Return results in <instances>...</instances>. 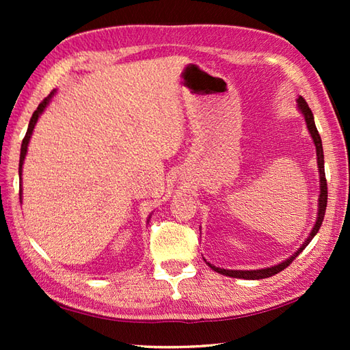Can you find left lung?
<instances>
[{"mask_svg":"<svg viewBox=\"0 0 350 350\" xmlns=\"http://www.w3.org/2000/svg\"><path fill=\"white\" fill-rule=\"evenodd\" d=\"M298 109L301 111V114L304 116V120L307 123V129L310 132L311 138H313V143L316 146V156H317V170H319V185H321V194H319V203H317V218L313 228H311V232L308 234V237L306 241L302 242L301 247L296 250L292 256L288 258L282 260L281 263L278 265H273L271 267H263V269H252V271H237V269H224V267H217L213 266L212 263L206 262L209 265L215 272H218L221 275H226V277H232V278H243V280H262V278H269L272 275L281 272L282 269H286V267L293 262V260L298 257L302 250L307 247V245L311 242V239L317 234L319 228H321L322 222H323V217H325V211H326V202H328V188H326V179H325V161H323V147H322V139L321 135H319L317 128H316V123H314V116L311 113L310 107L307 105L306 99L299 96L298 99ZM206 260V258H204Z\"/></svg>","mask_w":350,"mask_h":350,"instance_id":"8db88e82","label":"left lung"}]
</instances>
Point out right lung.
I'll return each instance as SVG.
<instances>
[{"mask_svg":"<svg viewBox=\"0 0 350 350\" xmlns=\"http://www.w3.org/2000/svg\"><path fill=\"white\" fill-rule=\"evenodd\" d=\"M57 93V90H52L49 93L48 98H44L40 103L39 107H37V109L33 113V117L29 118V123H28V129H27V133L24 139H22V146H21V158H19V196L22 198V165H24V161H25V156H27V152H28V144H29V139H31V135H33V131H34V126L37 123V120H39V117L43 114V111L46 109V107L49 105V102L52 100V98H54V94ZM152 218V215H148V219ZM147 219V222H148Z\"/></svg>","mask_w":350,"mask_h":350,"instance_id":"1","label":"right lung"}]
</instances>
